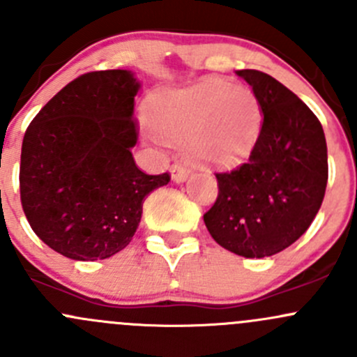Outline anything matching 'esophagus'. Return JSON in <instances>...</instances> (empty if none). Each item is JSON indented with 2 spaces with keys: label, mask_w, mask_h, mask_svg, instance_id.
<instances>
[{
  "label": "esophagus",
  "mask_w": 357,
  "mask_h": 357,
  "mask_svg": "<svg viewBox=\"0 0 357 357\" xmlns=\"http://www.w3.org/2000/svg\"><path fill=\"white\" fill-rule=\"evenodd\" d=\"M190 176V169H186L183 164H174L171 165V178L172 181L183 183Z\"/></svg>",
  "instance_id": "esophagus-1"
}]
</instances>
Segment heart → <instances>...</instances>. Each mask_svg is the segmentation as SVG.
Listing matches in <instances>:
<instances>
[{"instance_id":"1","label":"heart","mask_w":357,"mask_h":357,"mask_svg":"<svg viewBox=\"0 0 357 357\" xmlns=\"http://www.w3.org/2000/svg\"><path fill=\"white\" fill-rule=\"evenodd\" d=\"M150 122L167 142H185L193 160L229 167L254 152L262 109L247 86L208 79L153 96Z\"/></svg>"}]
</instances>
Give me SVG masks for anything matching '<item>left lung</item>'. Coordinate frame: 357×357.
<instances>
[{"label":"left lung","mask_w":357,"mask_h":357,"mask_svg":"<svg viewBox=\"0 0 357 357\" xmlns=\"http://www.w3.org/2000/svg\"><path fill=\"white\" fill-rule=\"evenodd\" d=\"M236 74L262 109L257 145L245 164L218 172V199L204 214L226 250L261 259L301 238L321 207L328 155L321 122L295 93L261 70Z\"/></svg>","instance_id":"left-lung-1"}]
</instances>
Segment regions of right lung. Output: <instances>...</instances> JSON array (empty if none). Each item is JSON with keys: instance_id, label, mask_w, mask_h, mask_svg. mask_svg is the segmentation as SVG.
<instances>
[{"instance_id": "1", "label": "right lung", "mask_w": 357, "mask_h": 357, "mask_svg": "<svg viewBox=\"0 0 357 357\" xmlns=\"http://www.w3.org/2000/svg\"><path fill=\"white\" fill-rule=\"evenodd\" d=\"M131 70L88 72L32 119L20 155V200L32 231L74 261H96L129 245L143 200L171 181L139 171Z\"/></svg>"}]
</instances>
